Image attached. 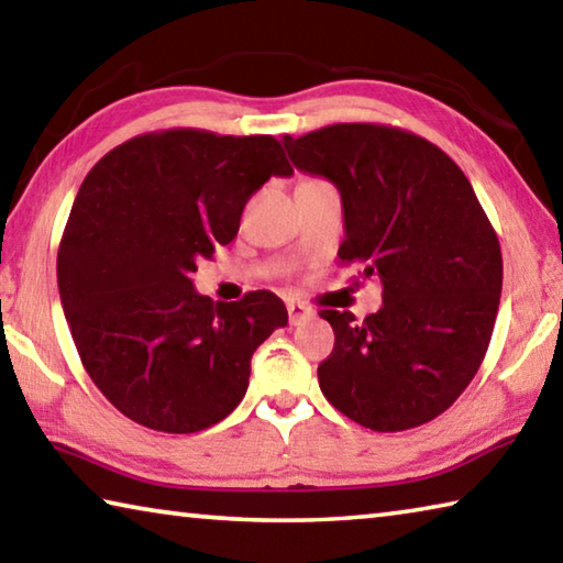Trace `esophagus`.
I'll use <instances>...</instances> for the list:
<instances>
[{
  "label": "esophagus",
  "mask_w": 563,
  "mask_h": 563,
  "mask_svg": "<svg viewBox=\"0 0 563 563\" xmlns=\"http://www.w3.org/2000/svg\"><path fill=\"white\" fill-rule=\"evenodd\" d=\"M312 316H316V310H312L308 302L288 300V320H290V325H300V322L310 320Z\"/></svg>",
  "instance_id": "1"
}]
</instances>
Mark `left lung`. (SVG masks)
<instances>
[{
	"mask_svg": "<svg viewBox=\"0 0 563 563\" xmlns=\"http://www.w3.org/2000/svg\"><path fill=\"white\" fill-rule=\"evenodd\" d=\"M283 144L295 168L340 190V261L383 283V308L365 320L320 310L335 330L322 395L375 432L430 422L472 383L499 310L501 247L472 184L440 146L385 123H332Z\"/></svg>",
	"mask_w": 563,
	"mask_h": 563,
	"instance_id": "left-lung-1",
	"label": "left lung"
}]
</instances>
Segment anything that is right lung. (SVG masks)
Returning a JSON list of instances; mask_svg holds the SVG:
<instances>
[{"mask_svg":"<svg viewBox=\"0 0 563 563\" xmlns=\"http://www.w3.org/2000/svg\"><path fill=\"white\" fill-rule=\"evenodd\" d=\"M290 174L273 136L166 129L111 148L84 178L56 280L81 365L121 415L190 434L241 402L255 347L288 310L268 290L213 302L190 275L233 241L247 198Z\"/></svg>","mask_w":563,"mask_h":563,"instance_id":"obj_1","label":"right lung"}]
</instances>
